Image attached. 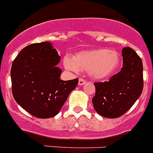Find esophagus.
<instances>
[{"instance_id":"esophagus-1","label":"esophagus","mask_w":153,"mask_h":153,"mask_svg":"<svg viewBox=\"0 0 153 153\" xmlns=\"http://www.w3.org/2000/svg\"><path fill=\"white\" fill-rule=\"evenodd\" d=\"M85 82H85V80L83 79V78H79V82H78V84H79V85H84Z\"/></svg>"}]
</instances>
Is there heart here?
<instances>
[{"label":"heart","mask_w":153,"mask_h":153,"mask_svg":"<svg viewBox=\"0 0 153 153\" xmlns=\"http://www.w3.org/2000/svg\"><path fill=\"white\" fill-rule=\"evenodd\" d=\"M119 62L117 52L104 48L82 51L73 58H64V65L67 70L72 72L89 71L90 75L96 79L109 77L118 68Z\"/></svg>","instance_id":"heart-1"}]
</instances>
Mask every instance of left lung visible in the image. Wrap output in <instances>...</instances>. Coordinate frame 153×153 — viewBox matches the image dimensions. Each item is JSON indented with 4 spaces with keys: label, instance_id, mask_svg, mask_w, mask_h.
<instances>
[{
    "label": "left lung",
    "instance_id": "obj_1",
    "mask_svg": "<svg viewBox=\"0 0 153 153\" xmlns=\"http://www.w3.org/2000/svg\"><path fill=\"white\" fill-rule=\"evenodd\" d=\"M123 68L109 81L94 82L95 94L92 98L98 114L115 119L126 113L140 96L143 88V63L133 49L122 50Z\"/></svg>",
    "mask_w": 153,
    "mask_h": 153
}]
</instances>
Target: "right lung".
<instances>
[{
  "label": "right lung",
  "mask_w": 153,
  "mask_h": 153,
  "mask_svg": "<svg viewBox=\"0 0 153 153\" xmlns=\"http://www.w3.org/2000/svg\"><path fill=\"white\" fill-rule=\"evenodd\" d=\"M61 57L49 42L33 43L18 54L11 68L12 92L15 101L39 119L59 113L78 79H61L56 65Z\"/></svg>",
  "instance_id": "1"
}]
</instances>
